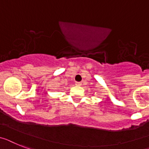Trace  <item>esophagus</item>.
I'll return each mask as SVG.
<instances>
[{
    "label": "esophagus",
    "instance_id": "esophagus-1",
    "mask_svg": "<svg viewBox=\"0 0 149 149\" xmlns=\"http://www.w3.org/2000/svg\"><path fill=\"white\" fill-rule=\"evenodd\" d=\"M75 84H76V86H82V83H81V82H77L76 83H75Z\"/></svg>",
    "mask_w": 149,
    "mask_h": 149
}]
</instances>
